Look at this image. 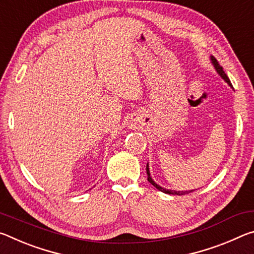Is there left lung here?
<instances>
[{
	"label": "left lung",
	"instance_id": "obj_1",
	"mask_svg": "<svg viewBox=\"0 0 254 254\" xmlns=\"http://www.w3.org/2000/svg\"><path fill=\"white\" fill-rule=\"evenodd\" d=\"M210 62H212V64H213V66H214V68L215 69H216V71H217V74L220 75L223 79H224L227 84H229L232 88H233V86H232V84H231V81H230V79H229V77H227V75L225 74L224 72V70H223V68L220 66V64H218V62L216 60V58L215 57H213V56H210ZM147 175H148V182L151 184V185H153L154 187H156L158 190H160V191H162V192H165V194H169V195H178V196H182V195H186V194H189V192H191V191H194V190H186V191H184V190H182V191H177V190H171V189H166V188H163V187H161V186H159L158 184H156L154 183V180L151 178V176H150V170H149V163H147Z\"/></svg>",
	"mask_w": 254,
	"mask_h": 254
}]
</instances>
